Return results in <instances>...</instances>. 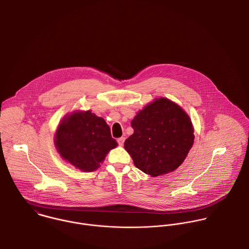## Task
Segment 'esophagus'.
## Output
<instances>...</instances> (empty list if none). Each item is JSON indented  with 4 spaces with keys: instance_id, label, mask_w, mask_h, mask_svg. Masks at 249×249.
<instances>
[{
    "instance_id": "34e87169",
    "label": "esophagus",
    "mask_w": 249,
    "mask_h": 249,
    "mask_svg": "<svg viewBox=\"0 0 249 249\" xmlns=\"http://www.w3.org/2000/svg\"><path fill=\"white\" fill-rule=\"evenodd\" d=\"M124 140H125V138H124V137H121V138H118L117 142L119 143V145H123V144H124Z\"/></svg>"
}]
</instances>
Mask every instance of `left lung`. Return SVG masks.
<instances>
[{"instance_id":"1","label":"left lung","mask_w":249,"mask_h":249,"mask_svg":"<svg viewBox=\"0 0 249 249\" xmlns=\"http://www.w3.org/2000/svg\"><path fill=\"white\" fill-rule=\"evenodd\" d=\"M134 133L124 148L136 168L151 177L168 174L183 163L194 143L189 116L168 99H158L131 122Z\"/></svg>"}]
</instances>
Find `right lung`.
<instances>
[{
  "instance_id": "obj_1",
  "label": "right lung",
  "mask_w": 249,
  "mask_h": 249,
  "mask_svg": "<svg viewBox=\"0 0 249 249\" xmlns=\"http://www.w3.org/2000/svg\"><path fill=\"white\" fill-rule=\"evenodd\" d=\"M117 144L106 121L91 111L75 112L63 119L55 134L60 155L83 172L96 171Z\"/></svg>"
}]
</instances>
